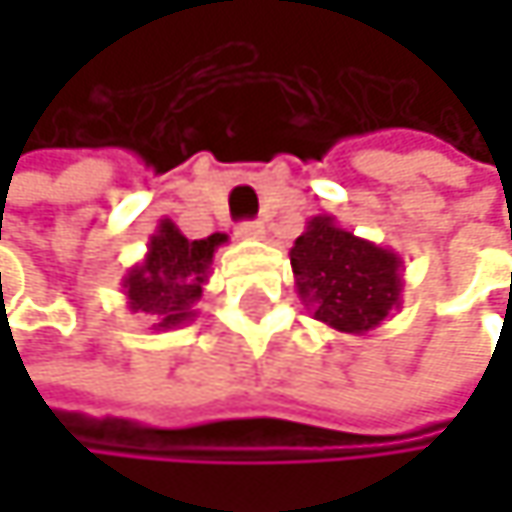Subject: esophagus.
<instances>
[{"label":"esophagus","mask_w":512,"mask_h":512,"mask_svg":"<svg viewBox=\"0 0 512 512\" xmlns=\"http://www.w3.org/2000/svg\"><path fill=\"white\" fill-rule=\"evenodd\" d=\"M237 237H240V240H263V237H266V228H263L260 222H243V225L237 228Z\"/></svg>","instance_id":"1"}]
</instances>
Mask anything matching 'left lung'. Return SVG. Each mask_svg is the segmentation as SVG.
<instances>
[{"instance_id":"8db88e82","label":"left lung","mask_w":512,"mask_h":512,"mask_svg":"<svg viewBox=\"0 0 512 512\" xmlns=\"http://www.w3.org/2000/svg\"><path fill=\"white\" fill-rule=\"evenodd\" d=\"M296 293L314 320L344 335H367L403 305V260L361 240L335 216H314L290 249Z\"/></svg>"}]
</instances>
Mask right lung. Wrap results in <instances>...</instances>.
Returning a JSON list of instances; mask_svg holds the SVG:
<instances>
[{"label":"right lung","instance_id":"obj_1","mask_svg":"<svg viewBox=\"0 0 512 512\" xmlns=\"http://www.w3.org/2000/svg\"><path fill=\"white\" fill-rule=\"evenodd\" d=\"M222 243H228L225 234L186 240L171 219H159L145 260L130 266L121 278L127 308L133 314H145L156 332L180 329L195 320V302L210 281L213 255Z\"/></svg>","mask_w":512,"mask_h":512}]
</instances>
